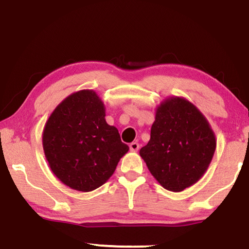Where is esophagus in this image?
I'll return each mask as SVG.
<instances>
[{"label":"esophagus","mask_w":249,"mask_h":249,"mask_svg":"<svg viewBox=\"0 0 249 249\" xmlns=\"http://www.w3.org/2000/svg\"><path fill=\"white\" fill-rule=\"evenodd\" d=\"M130 150H131V151H133V152H135V151H138V150H139V143H138V142H131V143H130Z\"/></svg>","instance_id":"esophagus-1"}]
</instances>
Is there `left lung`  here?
<instances>
[{"label":"left lung","instance_id":"8db88e82","mask_svg":"<svg viewBox=\"0 0 249 249\" xmlns=\"http://www.w3.org/2000/svg\"><path fill=\"white\" fill-rule=\"evenodd\" d=\"M215 149V133L204 114L186 99L170 97L157 108L140 156L164 189L178 193L202 177Z\"/></svg>","mask_w":249,"mask_h":249}]
</instances>
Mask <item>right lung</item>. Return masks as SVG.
<instances>
[{
  "label": "right lung",
  "instance_id": "obj_1",
  "mask_svg": "<svg viewBox=\"0 0 249 249\" xmlns=\"http://www.w3.org/2000/svg\"><path fill=\"white\" fill-rule=\"evenodd\" d=\"M105 117L98 94L81 90L64 99L45 124V158L59 180L72 189L88 193L99 188L129 150Z\"/></svg>",
  "mask_w": 249,
  "mask_h": 249
}]
</instances>
